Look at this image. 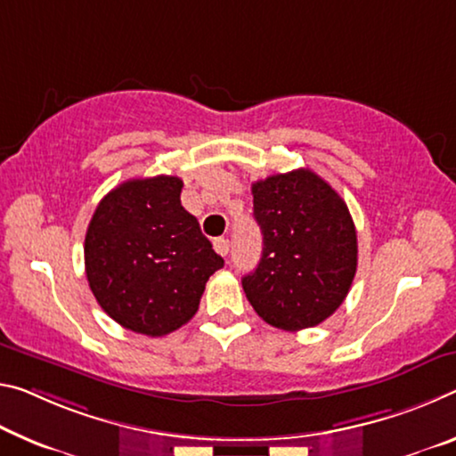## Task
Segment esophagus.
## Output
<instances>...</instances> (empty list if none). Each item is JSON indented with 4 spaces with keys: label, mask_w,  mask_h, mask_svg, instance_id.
Segmentation results:
<instances>
[{
    "label": "esophagus",
    "mask_w": 456,
    "mask_h": 456,
    "mask_svg": "<svg viewBox=\"0 0 456 456\" xmlns=\"http://www.w3.org/2000/svg\"><path fill=\"white\" fill-rule=\"evenodd\" d=\"M213 245H215V251L216 254H221V256H227L229 254V240H225V237H216V240L213 241Z\"/></svg>",
    "instance_id": "esophagus-1"
}]
</instances>
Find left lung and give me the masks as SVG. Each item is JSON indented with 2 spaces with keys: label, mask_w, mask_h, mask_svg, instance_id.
I'll return each mask as SVG.
<instances>
[{
  "label": "left lung",
  "mask_w": 456,
  "mask_h": 456,
  "mask_svg": "<svg viewBox=\"0 0 456 456\" xmlns=\"http://www.w3.org/2000/svg\"><path fill=\"white\" fill-rule=\"evenodd\" d=\"M264 235L257 267L241 284L272 327L302 330L343 305L357 272V231L338 192L300 168L251 184Z\"/></svg>",
  "instance_id": "8db88e82"
}]
</instances>
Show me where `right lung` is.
Instances as JSON below:
<instances>
[{
    "label": "right lung",
    "mask_w": 456,
    "mask_h": 456,
    "mask_svg": "<svg viewBox=\"0 0 456 456\" xmlns=\"http://www.w3.org/2000/svg\"><path fill=\"white\" fill-rule=\"evenodd\" d=\"M180 192L178 176L126 180L101 199L85 235V272L99 306L148 337L189 322L207 280L225 264Z\"/></svg>",
    "instance_id": "obj_1"
}]
</instances>
